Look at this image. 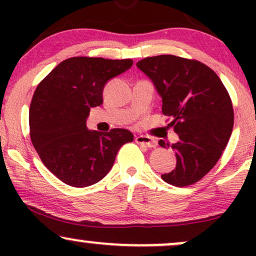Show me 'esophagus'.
Segmentation results:
<instances>
[{
	"mask_svg": "<svg viewBox=\"0 0 256 256\" xmlns=\"http://www.w3.org/2000/svg\"><path fill=\"white\" fill-rule=\"evenodd\" d=\"M134 140H136V143H138V144L148 146V148H154L156 146V140H154L152 138L148 136H137L134 138Z\"/></svg>",
	"mask_w": 256,
	"mask_h": 256,
	"instance_id": "obj_1",
	"label": "esophagus"
}]
</instances>
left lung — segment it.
I'll return each mask as SVG.
<instances>
[{
    "label": "left lung",
    "instance_id": "1",
    "mask_svg": "<svg viewBox=\"0 0 256 256\" xmlns=\"http://www.w3.org/2000/svg\"><path fill=\"white\" fill-rule=\"evenodd\" d=\"M137 67L162 98V114L172 116L179 140L172 144L177 165L161 178L186 186L204 177L218 162L234 128V108L216 73L196 60L158 55L138 61ZM164 148L168 143L160 140Z\"/></svg>",
    "mask_w": 256,
    "mask_h": 256
}]
</instances>
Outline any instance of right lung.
Instances as JSON below:
<instances>
[{
    "mask_svg": "<svg viewBox=\"0 0 256 256\" xmlns=\"http://www.w3.org/2000/svg\"><path fill=\"white\" fill-rule=\"evenodd\" d=\"M131 58H70L38 84L28 122L32 144L46 168L76 188L92 185L113 167L116 152L134 134L125 128L90 131V108L104 104L106 83L132 66Z\"/></svg>",
    "mask_w": 256,
    "mask_h": 256,
    "instance_id": "right-lung-1",
    "label": "right lung"
}]
</instances>
